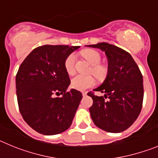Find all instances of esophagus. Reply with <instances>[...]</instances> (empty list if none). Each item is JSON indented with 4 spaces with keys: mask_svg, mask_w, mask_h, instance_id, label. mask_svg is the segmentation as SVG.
I'll return each instance as SVG.
<instances>
[{
    "mask_svg": "<svg viewBox=\"0 0 158 158\" xmlns=\"http://www.w3.org/2000/svg\"><path fill=\"white\" fill-rule=\"evenodd\" d=\"M82 96H87V92H83V93H82Z\"/></svg>",
    "mask_w": 158,
    "mask_h": 158,
    "instance_id": "34e87169",
    "label": "esophagus"
}]
</instances>
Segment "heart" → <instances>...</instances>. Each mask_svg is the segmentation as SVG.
I'll return each mask as SVG.
<instances>
[{
  "instance_id": "obj_1",
  "label": "heart",
  "mask_w": 158,
  "mask_h": 158,
  "mask_svg": "<svg viewBox=\"0 0 158 158\" xmlns=\"http://www.w3.org/2000/svg\"><path fill=\"white\" fill-rule=\"evenodd\" d=\"M81 55L87 60L89 63L92 65L90 72L96 77L98 80L104 79L107 73V69L104 65L100 64L101 55L98 51L93 49H85L81 51ZM75 55L70 54L66 57L64 62V67L68 74L72 75L75 72ZM95 78L92 75H77L71 81V87L73 89L83 91L92 87L95 84Z\"/></svg>"
}]
</instances>
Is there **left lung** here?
<instances>
[{
	"instance_id": "8db88e82",
	"label": "left lung",
	"mask_w": 158,
	"mask_h": 158,
	"mask_svg": "<svg viewBox=\"0 0 158 158\" xmlns=\"http://www.w3.org/2000/svg\"><path fill=\"white\" fill-rule=\"evenodd\" d=\"M87 47L105 52L108 68L105 81L94 91L89 92L93 104L89 111L97 127L111 133L126 131L135 123L141 112L143 102V79L139 66L131 54L123 49L107 43ZM106 100H105V99Z\"/></svg>"
}]
</instances>
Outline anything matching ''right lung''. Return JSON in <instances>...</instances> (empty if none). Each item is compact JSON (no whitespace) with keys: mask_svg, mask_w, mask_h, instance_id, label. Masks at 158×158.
I'll return each mask as SVG.
<instances>
[{"mask_svg":"<svg viewBox=\"0 0 158 158\" xmlns=\"http://www.w3.org/2000/svg\"><path fill=\"white\" fill-rule=\"evenodd\" d=\"M80 47L44 45L23 60L16 76L19 112L29 126L40 134L54 135L66 131L82 99L70 84L64 67L68 55ZM54 94H62L55 98Z\"/></svg>","mask_w":158,"mask_h":158,"instance_id":"obj_1","label":"right lung"}]
</instances>
